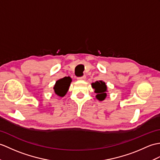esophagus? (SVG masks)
<instances>
[{
    "label": "esophagus",
    "mask_w": 160,
    "mask_h": 160,
    "mask_svg": "<svg viewBox=\"0 0 160 160\" xmlns=\"http://www.w3.org/2000/svg\"><path fill=\"white\" fill-rule=\"evenodd\" d=\"M86 78H86V76H85L77 78V79L78 80H86Z\"/></svg>",
    "instance_id": "esophagus-1"
}]
</instances>
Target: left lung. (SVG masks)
<instances>
[{
    "instance_id": "1",
    "label": "left lung",
    "mask_w": 160,
    "mask_h": 160,
    "mask_svg": "<svg viewBox=\"0 0 160 160\" xmlns=\"http://www.w3.org/2000/svg\"><path fill=\"white\" fill-rule=\"evenodd\" d=\"M92 88L95 90L96 94L95 98L99 101H103L107 97V85L102 80L96 81L95 82L91 83Z\"/></svg>"
}]
</instances>
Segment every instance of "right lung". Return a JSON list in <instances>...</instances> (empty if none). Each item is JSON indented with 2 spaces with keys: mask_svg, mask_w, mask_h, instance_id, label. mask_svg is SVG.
<instances>
[{
  "mask_svg": "<svg viewBox=\"0 0 160 160\" xmlns=\"http://www.w3.org/2000/svg\"><path fill=\"white\" fill-rule=\"evenodd\" d=\"M72 81V80L69 76L64 77L58 80L56 82L53 88L55 94H57L59 97H64L69 90Z\"/></svg>",
  "mask_w": 160,
  "mask_h": 160,
  "instance_id": "add662e5",
  "label": "right lung"
}]
</instances>
